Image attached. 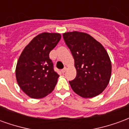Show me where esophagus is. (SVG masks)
<instances>
[{
    "instance_id": "1",
    "label": "esophagus",
    "mask_w": 129,
    "mask_h": 129,
    "mask_svg": "<svg viewBox=\"0 0 129 129\" xmlns=\"http://www.w3.org/2000/svg\"><path fill=\"white\" fill-rule=\"evenodd\" d=\"M66 70H67V68H63V69L61 70V73L63 74V73H64L66 71Z\"/></svg>"
}]
</instances>
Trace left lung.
Instances as JSON below:
<instances>
[{
  "instance_id": "8db88e82",
  "label": "left lung",
  "mask_w": 129,
  "mask_h": 129,
  "mask_svg": "<svg viewBox=\"0 0 129 129\" xmlns=\"http://www.w3.org/2000/svg\"><path fill=\"white\" fill-rule=\"evenodd\" d=\"M63 39L75 60L77 76L69 81L76 94L92 98L101 94L108 86L112 66L104 47L85 32H65Z\"/></svg>"
}]
</instances>
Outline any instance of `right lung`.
I'll list each match as a JSON object with an SVG mask.
<instances>
[{"label": "right lung", "instance_id": "add662e5", "mask_svg": "<svg viewBox=\"0 0 129 129\" xmlns=\"http://www.w3.org/2000/svg\"><path fill=\"white\" fill-rule=\"evenodd\" d=\"M59 33L43 32L25 47L16 67V78L27 96L41 99L52 92L59 75L53 70L50 51L61 39Z\"/></svg>", "mask_w": 129, "mask_h": 129}]
</instances>
